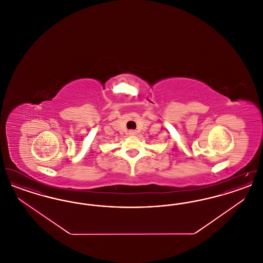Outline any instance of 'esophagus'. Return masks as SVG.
I'll use <instances>...</instances> for the list:
<instances>
[{
    "label": "esophagus",
    "instance_id": "34e87169",
    "mask_svg": "<svg viewBox=\"0 0 263 263\" xmlns=\"http://www.w3.org/2000/svg\"><path fill=\"white\" fill-rule=\"evenodd\" d=\"M128 134H129L130 136H135V135L137 134V131H135V130H130V131L128 132Z\"/></svg>",
    "mask_w": 263,
    "mask_h": 263
}]
</instances>
